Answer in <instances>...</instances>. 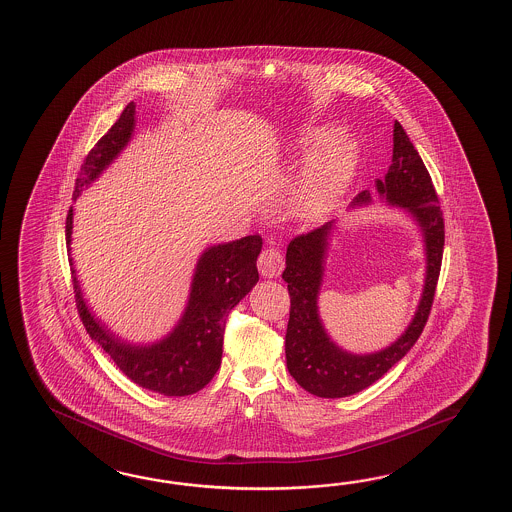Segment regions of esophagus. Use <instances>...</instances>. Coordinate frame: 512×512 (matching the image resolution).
I'll list each match as a JSON object with an SVG mask.
<instances>
[{"mask_svg":"<svg viewBox=\"0 0 512 512\" xmlns=\"http://www.w3.org/2000/svg\"><path fill=\"white\" fill-rule=\"evenodd\" d=\"M258 269L265 278H274L278 274L282 273L284 269V256L282 252L274 247L269 249H263L260 254V260H258Z\"/></svg>","mask_w":512,"mask_h":512,"instance_id":"1","label":"esophagus"}]
</instances>
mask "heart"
<instances>
[{
	"label": "heart",
	"mask_w": 512,
	"mask_h": 512,
	"mask_svg": "<svg viewBox=\"0 0 512 512\" xmlns=\"http://www.w3.org/2000/svg\"><path fill=\"white\" fill-rule=\"evenodd\" d=\"M304 151L318 149L309 162L298 203L306 210L321 206L341 190L356 166V145L341 132L309 129L300 136Z\"/></svg>",
	"instance_id": "1"
}]
</instances>
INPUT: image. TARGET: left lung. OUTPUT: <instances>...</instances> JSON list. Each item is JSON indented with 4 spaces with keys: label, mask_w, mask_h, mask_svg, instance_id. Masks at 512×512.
<instances>
[{
    "label": "left lung",
    "mask_w": 512,
    "mask_h": 512,
    "mask_svg": "<svg viewBox=\"0 0 512 512\" xmlns=\"http://www.w3.org/2000/svg\"><path fill=\"white\" fill-rule=\"evenodd\" d=\"M393 143V164L385 180H376V188L383 199L416 217L424 230L428 252V276L420 306L396 343L370 356H354L333 345L324 332L317 313V297L326 239L333 221L300 234L287 245L286 269L282 273L291 297L286 332L287 369L302 389L321 398L350 396L380 380L415 345L433 306L444 252V217L428 169L398 121H394ZM369 201V191H361L354 204Z\"/></svg>",
    "instance_id": "8db88e82"
}]
</instances>
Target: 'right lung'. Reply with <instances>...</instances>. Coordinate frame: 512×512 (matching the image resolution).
I'll use <instances>...</instances> for the list:
<instances>
[{"label":"right lung","instance_id":"1","mask_svg":"<svg viewBox=\"0 0 512 512\" xmlns=\"http://www.w3.org/2000/svg\"><path fill=\"white\" fill-rule=\"evenodd\" d=\"M132 129L134 103H129L118 121L84 158L81 173L75 180L73 199H77L84 186L96 179L118 156L119 151L131 140ZM72 223L73 206H70L66 217L68 250L72 241ZM262 243V236L254 234L206 250L197 263L190 302L177 328L164 341L151 346L125 345L94 319L84 304L70 258L79 317L86 332L112 357V361L129 380L143 389L166 396L197 393L206 383H210L221 367L223 333L228 313L256 286L260 278L256 260Z\"/></svg>","mask_w":512,"mask_h":512}]
</instances>
